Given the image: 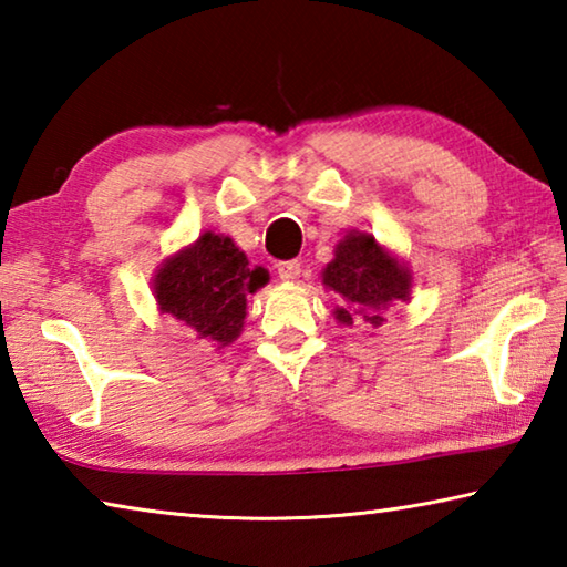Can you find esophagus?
Returning <instances> with one entry per match:
<instances>
[{"label":"esophagus","instance_id":"1","mask_svg":"<svg viewBox=\"0 0 567 567\" xmlns=\"http://www.w3.org/2000/svg\"><path fill=\"white\" fill-rule=\"evenodd\" d=\"M302 265L297 260H285V262H277V275L282 277V280H297L300 277Z\"/></svg>","mask_w":567,"mask_h":567}]
</instances>
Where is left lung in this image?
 Listing matches in <instances>:
<instances>
[{"instance_id":"1","label":"left lung","mask_w":567,"mask_h":567,"mask_svg":"<svg viewBox=\"0 0 567 567\" xmlns=\"http://www.w3.org/2000/svg\"><path fill=\"white\" fill-rule=\"evenodd\" d=\"M322 282L340 295L342 302L334 307L340 324L380 328L390 305L410 300L412 275L370 233L352 229L334 247V260L322 270Z\"/></svg>"}]
</instances>
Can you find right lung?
<instances>
[{"label":"right lung","instance_id":"1","mask_svg":"<svg viewBox=\"0 0 567 567\" xmlns=\"http://www.w3.org/2000/svg\"><path fill=\"white\" fill-rule=\"evenodd\" d=\"M270 280L265 267H252L247 255L225 235L205 233L197 243L167 257L155 275V300L213 348H227L243 332L247 295Z\"/></svg>","mask_w":567,"mask_h":567}]
</instances>
